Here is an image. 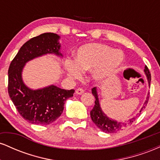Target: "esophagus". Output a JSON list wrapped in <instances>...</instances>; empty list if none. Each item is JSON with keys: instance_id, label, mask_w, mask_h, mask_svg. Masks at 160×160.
<instances>
[{"instance_id": "1", "label": "esophagus", "mask_w": 160, "mask_h": 160, "mask_svg": "<svg viewBox=\"0 0 160 160\" xmlns=\"http://www.w3.org/2000/svg\"><path fill=\"white\" fill-rule=\"evenodd\" d=\"M83 89H82V88H78V89H76V91H75V93H76L77 95H81L83 93Z\"/></svg>"}]
</instances>
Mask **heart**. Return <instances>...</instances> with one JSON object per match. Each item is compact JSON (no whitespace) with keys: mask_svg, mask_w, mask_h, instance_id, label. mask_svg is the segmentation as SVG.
<instances>
[{"mask_svg":"<svg viewBox=\"0 0 160 160\" xmlns=\"http://www.w3.org/2000/svg\"><path fill=\"white\" fill-rule=\"evenodd\" d=\"M125 59L123 52L102 43L82 45L74 55V61L66 60L65 68L73 79L81 78L82 71H92L95 81L103 82L115 74Z\"/></svg>","mask_w":160,"mask_h":160,"instance_id":"b5f03b06","label":"heart"}]
</instances>
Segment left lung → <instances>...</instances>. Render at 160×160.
Masks as SVG:
<instances>
[{
    "label": "left lung",
    "instance_id": "8db88e82",
    "mask_svg": "<svg viewBox=\"0 0 160 160\" xmlns=\"http://www.w3.org/2000/svg\"><path fill=\"white\" fill-rule=\"evenodd\" d=\"M145 75L147 77V80H148V85L150 86V81H151V76H150V73L149 71V69L147 66H145L144 70ZM92 93L95 96V105L93 107L92 110L90 111V116L91 119L92 120V122L96 125V126L99 129L102 130V132L105 133H115L117 132L120 131L122 128L128 126V125L132 124V122L135 120L137 117H138L141 114V113L142 112L143 110L146 108L147 104H148V100H149V94L148 93L147 95L146 100H145L144 104H143L142 108H141L140 111L138 113H137V115L135 117H132V118L129 119L127 121H122V122H119L113 119L110 118L109 117H108L105 113H104V111H102V108H101L100 102H99L98 99V90H97V88L94 87L93 89H92Z\"/></svg>",
    "mask_w": 160,
    "mask_h": 160
}]
</instances>
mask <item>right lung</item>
<instances>
[{
    "mask_svg": "<svg viewBox=\"0 0 160 160\" xmlns=\"http://www.w3.org/2000/svg\"><path fill=\"white\" fill-rule=\"evenodd\" d=\"M60 36L54 33H44L24 43L8 70V93L20 115L32 124L48 125L62 114L64 105L74 90H66L55 85L33 89L25 85L22 71L31 60L53 54L62 57L60 52Z\"/></svg>",
    "mask_w": 160,
    "mask_h": 160,
    "instance_id": "right-lung-1",
    "label": "right lung"
}]
</instances>
